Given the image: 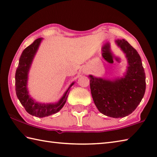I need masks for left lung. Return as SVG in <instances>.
I'll return each mask as SVG.
<instances>
[{"instance_id":"obj_1","label":"left lung","mask_w":157,"mask_h":157,"mask_svg":"<svg viewBox=\"0 0 157 157\" xmlns=\"http://www.w3.org/2000/svg\"><path fill=\"white\" fill-rule=\"evenodd\" d=\"M115 43L125 54L128 66L123 77L113 80L89 75L93 100L98 110L107 117L123 118L132 113L146 91V75L141 57L125 40Z\"/></svg>"}]
</instances>
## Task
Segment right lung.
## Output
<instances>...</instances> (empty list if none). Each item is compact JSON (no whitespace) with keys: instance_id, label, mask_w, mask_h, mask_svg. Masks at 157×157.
Returning a JSON list of instances; mask_svg holds the SVG:
<instances>
[{"instance_id":"1","label":"right lung","mask_w":157,"mask_h":157,"mask_svg":"<svg viewBox=\"0 0 157 157\" xmlns=\"http://www.w3.org/2000/svg\"><path fill=\"white\" fill-rule=\"evenodd\" d=\"M43 38H39L35 40L30 45L27 47L23 51L19 60V64L15 72V91L17 97L20 100L21 105L24 107L28 113L33 116L43 118L50 116L57 113L63 105L70 92V88L74 85L73 82L66 91L61 98L60 100L56 103L42 104L35 101L30 97L28 94L27 88V82L28 73L34 57L36 55L38 47L40 46Z\"/></svg>"}]
</instances>
